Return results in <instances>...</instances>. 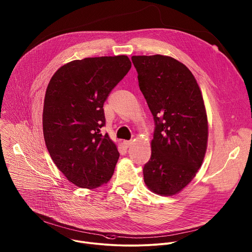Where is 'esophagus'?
<instances>
[{
	"label": "esophagus",
	"instance_id": "esophagus-1",
	"mask_svg": "<svg viewBox=\"0 0 252 252\" xmlns=\"http://www.w3.org/2000/svg\"><path fill=\"white\" fill-rule=\"evenodd\" d=\"M131 144H132V141H131V140H126V141H124V145H125L126 148H128Z\"/></svg>",
	"mask_w": 252,
	"mask_h": 252
}]
</instances>
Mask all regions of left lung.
<instances>
[{
  "mask_svg": "<svg viewBox=\"0 0 252 252\" xmlns=\"http://www.w3.org/2000/svg\"><path fill=\"white\" fill-rule=\"evenodd\" d=\"M131 61L155 124L144 182L157 194L173 195L191 182L204 159L208 124L202 94L191 71L174 58Z\"/></svg>",
  "mask_w": 252,
  "mask_h": 252,
  "instance_id": "8db88e82",
  "label": "left lung"
}]
</instances>
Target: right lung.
<instances>
[{
    "instance_id": "1",
    "label": "right lung",
    "mask_w": 252,
    "mask_h": 252,
    "mask_svg": "<svg viewBox=\"0 0 252 252\" xmlns=\"http://www.w3.org/2000/svg\"><path fill=\"white\" fill-rule=\"evenodd\" d=\"M131 67L126 56L86 58L61 66L45 95L43 133L58 169L75 186L95 189L112 178L120 153L100 129L104 102Z\"/></svg>"
}]
</instances>
